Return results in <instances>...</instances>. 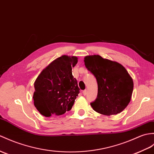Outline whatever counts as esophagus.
<instances>
[{"label": "esophagus", "mask_w": 154, "mask_h": 154, "mask_svg": "<svg viewBox=\"0 0 154 154\" xmlns=\"http://www.w3.org/2000/svg\"><path fill=\"white\" fill-rule=\"evenodd\" d=\"M87 94V90H84V91H83V94L84 96H85Z\"/></svg>", "instance_id": "esophagus-1"}]
</instances>
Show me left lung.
<instances>
[{
  "label": "left lung",
  "mask_w": 154,
  "mask_h": 154,
  "mask_svg": "<svg viewBox=\"0 0 154 154\" xmlns=\"http://www.w3.org/2000/svg\"><path fill=\"white\" fill-rule=\"evenodd\" d=\"M86 67L97 80L98 95L91 103L95 112L104 116L116 115L129 103L133 91V81L121 63L99 55L85 57Z\"/></svg>",
  "instance_id": "1"
}]
</instances>
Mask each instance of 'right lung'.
Masks as SVG:
<instances>
[{
    "instance_id": "right-lung-1",
    "label": "right lung",
    "mask_w": 154,
    "mask_h": 154,
    "mask_svg": "<svg viewBox=\"0 0 154 154\" xmlns=\"http://www.w3.org/2000/svg\"><path fill=\"white\" fill-rule=\"evenodd\" d=\"M76 56L63 55L46 67L35 81L33 101L35 108L45 117L60 116L69 111L79 88L72 75L78 62Z\"/></svg>"
}]
</instances>
